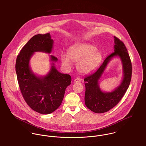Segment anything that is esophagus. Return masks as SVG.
Masks as SVG:
<instances>
[{"instance_id": "esophagus-1", "label": "esophagus", "mask_w": 146, "mask_h": 146, "mask_svg": "<svg viewBox=\"0 0 146 146\" xmlns=\"http://www.w3.org/2000/svg\"><path fill=\"white\" fill-rule=\"evenodd\" d=\"M74 81L75 82H81V79L80 78V77H77V78H76L74 80Z\"/></svg>"}]
</instances>
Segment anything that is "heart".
Listing matches in <instances>:
<instances>
[{
	"label": "heart",
	"instance_id": "obj_1",
	"mask_svg": "<svg viewBox=\"0 0 146 146\" xmlns=\"http://www.w3.org/2000/svg\"><path fill=\"white\" fill-rule=\"evenodd\" d=\"M62 64L68 67L71 66L70 59L78 62V70L84 74H88L94 72L99 65L102 55L100 52L96 51L95 47L90 44L81 43L74 44L70 47L68 55H61Z\"/></svg>",
	"mask_w": 146,
	"mask_h": 146
}]
</instances>
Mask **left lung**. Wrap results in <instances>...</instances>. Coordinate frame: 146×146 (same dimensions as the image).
<instances>
[{
	"mask_svg": "<svg viewBox=\"0 0 146 146\" xmlns=\"http://www.w3.org/2000/svg\"><path fill=\"white\" fill-rule=\"evenodd\" d=\"M114 38V52L106 58L95 73L86 76L84 79L86 82L85 105L91 111L97 113L106 112L116 106L125 95L131 81L132 65L127 50L121 40L115 36ZM116 56L121 60L123 79L120 85L114 90L111 92H104L100 88L98 80L109 62Z\"/></svg>",
	"mask_w": 146,
	"mask_h": 146,
	"instance_id": "8db88e82",
	"label": "left lung"
}]
</instances>
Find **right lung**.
<instances>
[{"mask_svg": "<svg viewBox=\"0 0 146 146\" xmlns=\"http://www.w3.org/2000/svg\"><path fill=\"white\" fill-rule=\"evenodd\" d=\"M54 40L50 33L33 36L21 49L16 62V72L19 87L23 98L34 111L41 114H50L61 105L65 89L71 84L69 74L59 72L54 62L58 58L50 55L52 61L48 73L37 76L30 66V60L34 52L50 54Z\"/></svg>", "mask_w": 146, "mask_h": 146, "instance_id": "1", "label": "right lung"}]
</instances>
